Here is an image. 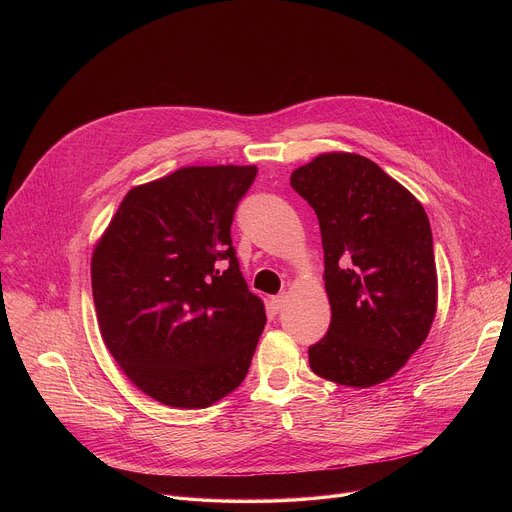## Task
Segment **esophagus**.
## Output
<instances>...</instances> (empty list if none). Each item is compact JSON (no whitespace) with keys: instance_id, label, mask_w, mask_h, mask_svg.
<instances>
[{"instance_id":"esophagus-1","label":"esophagus","mask_w":512,"mask_h":512,"mask_svg":"<svg viewBox=\"0 0 512 512\" xmlns=\"http://www.w3.org/2000/svg\"><path fill=\"white\" fill-rule=\"evenodd\" d=\"M285 302H287V296H285V294H277V296L271 298V306H273L275 312H279V310L285 306Z\"/></svg>"}]
</instances>
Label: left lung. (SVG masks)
<instances>
[{"instance_id":"1","label":"left lung","mask_w":512,"mask_h":512,"mask_svg":"<svg viewBox=\"0 0 512 512\" xmlns=\"http://www.w3.org/2000/svg\"><path fill=\"white\" fill-rule=\"evenodd\" d=\"M289 182L318 216L332 308L326 336L308 348L310 367L338 385H379L425 342L435 316L429 218L358 154H322Z\"/></svg>"}]
</instances>
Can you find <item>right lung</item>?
Segmentation results:
<instances>
[{
  "label": "right lung",
  "instance_id": "right-lung-1",
  "mask_svg": "<svg viewBox=\"0 0 512 512\" xmlns=\"http://www.w3.org/2000/svg\"><path fill=\"white\" fill-rule=\"evenodd\" d=\"M255 166H192L135 186L91 261L101 336L131 383L178 409L235 391L265 328L231 239Z\"/></svg>",
  "mask_w": 512,
  "mask_h": 512
}]
</instances>
